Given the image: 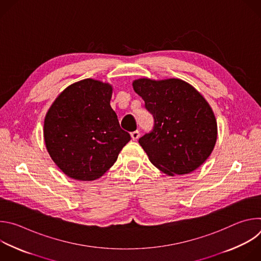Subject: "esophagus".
Masks as SVG:
<instances>
[{
	"label": "esophagus",
	"instance_id": "esophagus-1",
	"mask_svg": "<svg viewBox=\"0 0 261 261\" xmlns=\"http://www.w3.org/2000/svg\"><path fill=\"white\" fill-rule=\"evenodd\" d=\"M139 136H140V133H139V131H138V130L133 131V132L131 133V137H132V139H133V140H137V139L139 138Z\"/></svg>",
	"mask_w": 261,
	"mask_h": 261
}]
</instances>
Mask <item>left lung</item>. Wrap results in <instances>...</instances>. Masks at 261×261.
<instances>
[{"label":"left lung","mask_w":261,"mask_h":261,"mask_svg":"<svg viewBox=\"0 0 261 261\" xmlns=\"http://www.w3.org/2000/svg\"><path fill=\"white\" fill-rule=\"evenodd\" d=\"M133 89L154 117V129L138 142L148 160L167 175L187 174L212 154L217 121L204 97L179 79H138Z\"/></svg>","instance_id":"left-lung-1"}]
</instances>
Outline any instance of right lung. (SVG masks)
Returning a JSON list of instances; mask_svg holds the SVG:
<instances>
[{
	"label": "right lung",
	"instance_id": "right-lung-1",
	"mask_svg": "<svg viewBox=\"0 0 261 261\" xmlns=\"http://www.w3.org/2000/svg\"><path fill=\"white\" fill-rule=\"evenodd\" d=\"M111 96L113 86L87 79L67 87L47 110L43 126L46 150L67 176L99 178L130 141L110 106Z\"/></svg>",
	"mask_w": 261,
	"mask_h": 261
}]
</instances>
